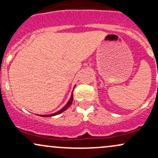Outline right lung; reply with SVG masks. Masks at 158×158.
<instances>
[{
	"label": "right lung",
	"mask_w": 158,
	"mask_h": 158,
	"mask_svg": "<svg viewBox=\"0 0 158 158\" xmlns=\"http://www.w3.org/2000/svg\"><path fill=\"white\" fill-rule=\"evenodd\" d=\"M73 93H72L71 96H70V99H69V101L68 102V103H67V104L65 105V106L63 107V108H61V110H58L57 112H56V113H54V114H45V115H41V117H52V116H56V115H57V114H59L62 113L63 111H64L65 110L68 109L69 107L71 106L72 102H73Z\"/></svg>",
	"instance_id": "1"
}]
</instances>
